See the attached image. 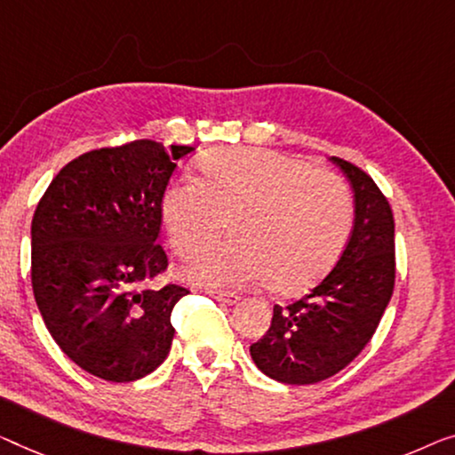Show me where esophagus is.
Here are the masks:
<instances>
[{
	"label": "esophagus",
	"mask_w": 455,
	"mask_h": 455,
	"mask_svg": "<svg viewBox=\"0 0 455 455\" xmlns=\"http://www.w3.org/2000/svg\"><path fill=\"white\" fill-rule=\"evenodd\" d=\"M208 294L212 296V298H216V300L225 302V304H236V302L241 300V296H239V294H235V292H227V290H210Z\"/></svg>",
	"instance_id": "34e87169"
}]
</instances>
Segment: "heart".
Listing matches in <instances>:
<instances>
[{
    "label": "heart",
    "instance_id": "heart-1",
    "mask_svg": "<svg viewBox=\"0 0 455 455\" xmlns=\"http://www.w3.org/2000/svg\"><path fill=\"white\" fill-rule=\"evenodd\" d=\"M200 180L178 178L161 194L169 243L181 257L210 245L228 216L235 236L186 269L204 286L267 280L275 294L316 286L341 257L354 225L349 189L335 172L257 147H219L198 159Z\"/></svg>",
    "mask_w": 455,
    "mask_h": 455
}]
</instances>
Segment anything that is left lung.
I'll return each instance as SVG.
<instances>
[{
	"label": "left lung",
	"instance_id": "left-lung-1",
	"mask_svg": "<svg viewBox=\"0 0 455 455\" xmlns=\"http://www.w3.org/2000/svg\"><path fill=\"white\" fill-rule=\"evenodd\" d=\"M354 188L355 222L324 280L300 300L274 307L267 333L249 347L263 374L283 384H316L341 371L374 337L395 292V216L374 180L331 157Z\"/></svg>",
	"mask_w": 455,
	"mask_h": 455
}]
</instances>
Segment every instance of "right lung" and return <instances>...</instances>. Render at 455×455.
Masks as SVG:
<instances>
[{"instance_id":"1","label":"right lung","mask_w":455,"mask_h":455,"mask_svg":"<svg viewBox=\"0 0 455 455\" xmlns=\"http://www.w3.org/2000/svg\"><path fill=\"white\" fill-rule=\"evenodd\" d=\"M194 147L137 139L79 155L54 175L32 219V290L63 354L108 382H132L165 362L172 310L188 288L167 269L161 194Z\"/></svg>"}]
</instances>
